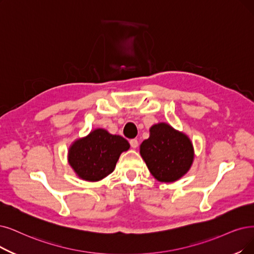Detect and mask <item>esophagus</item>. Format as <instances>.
<instances>
[{
  "instance_id": "obj_1",
  "label": "esophagus",
  "mask_w": 254,
  "mask_h": 254,
  "mask_svg": "<svg viewBox=\"0 0 254 254\" xmlns=\"http://www.w3.org/2000/svg\"><path fill=\"white\" fill-rule=\"evenodd\" d=\"M130 146H131V148H133V149L137 148V146H138V141H137V139H135V138L131 139V140H130Z\"/></svg>"
}]
</instances>
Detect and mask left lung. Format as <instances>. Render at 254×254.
Returning <instances> with one entry per match:
<instances>
[{
  "label": "left lung",
  "instance_id": "8db88e82",
  "mask_svg": "<svg viewBox=\"0 0 254 254\" xmlns=\"http://www.w3.org/2000/svg\"><path fill=\"white\" fill-rule=\"evenodd\" d=\"M149 131V138L140 144L139 153L152 176L167 184L184 177L195 157L190 137L165 122L151 126Z\"/></svg>",
  "mask_w": 254,
  "mask_h": 254
}]
</instances>
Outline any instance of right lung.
I'll list each match as a JSON object with an SVG mask.
<instances>
[{
    "label": "right lung",
    "mask_w": 254,
    "mask_h": 254,
    "mask_svg": "<svg viewBox=\"0 0 254 254\" xmlns=\"http://www.w3.org/2000/svg\"><path fill=\"white\" fill-rule=\"evenodd\" d=\"M129 148L124 137L96 128L73 141L68 148L67 161L80 179L96 182L113 173L120 155Z\"/></svg>",
    "instance_id": "add662e5"
}]
</instances>
